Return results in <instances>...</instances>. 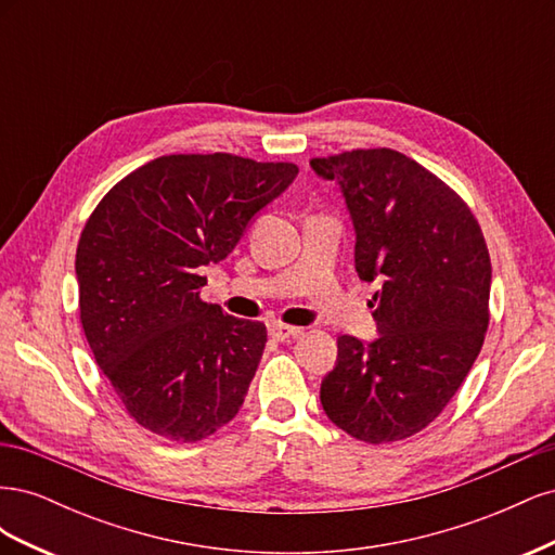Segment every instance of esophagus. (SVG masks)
I'll use <instances>...</instances> for the list:
<instances>
[{
    "instance_id": "obj_1",
    "label": "esophagus",
    "mask_w": 555,
    "mask_h": 555,
    "mask_svg": "<svg viewBox=\"0 0 555 555\" xmlns=\"http://www.w3.org/2000/svg\"><path fill=\"white\" fill-rule=\"evenodd\" d=\"M268 333H271V338H275V340H287V338H296V335H300L304 331L296 326H289V324H282V322H271L268 324Z\"/></svg>"
}]
</instances>
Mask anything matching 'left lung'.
I'll use <instances>...</instances> for the list:
<instances>
[{
	"label": "left lung",
	"mask_w": 555,
	"mask_h": 555,
	"mask_svg": "<svg viewBox=\"0 0 555 555\" xmlns=\"http://www.w3.org/2000/svg\"><path fill=\"white\" fill-rule=\"evenodd\" d=\"M340 184L357 229V273L377 280L379 338L338 340L322 382L331 422L367 444L405 440L435 422L479 357L489 328L491 257L465 201L391 147L312 157Z\"/></svg>",
	"instance_id": "left-lung-1"
}]
</instances>
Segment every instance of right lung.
Listing matches in <instances>:
<instances>
[{
  "mask_svg": "<svg viewBox=\"0 0 555 555\" xmlns=\"http://www.w3.org/2000/svg\"><path fill=\"white\" fill-rule=\"evenodd\" d=\"M298 166L231 153L164 155L99 201L76 249L78 312L127 414L171 442H198L238 414L268 340L206 304L201 266L289 188Z\"/></svg>",
  "mask_w": 555,
  "mask_h": 555,
  "instance_id": "add662e5",
  "label": "right lung"
}]
</instances>
